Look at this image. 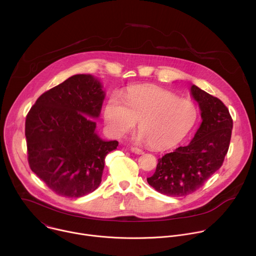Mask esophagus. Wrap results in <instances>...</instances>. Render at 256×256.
<instances>
[{
    "label": "esophagus",
    "mask_w": 256,
    "mask_h": 256,
    "mask_svg": "<svg viewBox=\"0 0 256 256\" xmlns=\"http://www.w3.org/2000/svg\"><path fill=\"white\" fill-rule=\"evenodd\" d=\"M130 151H132V153H134V154H138V155L144 153L142 150H140V149H138V148H136V147H132V148H130Z\"/></svg>",
    "instance_id": "esophagus-1"
}]
</instances>
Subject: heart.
Returning a JSON list of instances; mask_svg holds the SVG:
<instances>
[{
  "label": "heart",
  "instance_id": "b5f03b06",
  "mask_svg": "<svg viewBox=\"0 0 256 256\" xmlns=\"http://www.w3.org/2000/svg\"><path fill=\"white\" fill-rule=\"evenodd\" d=\"M124 100L112 94L105 103L103 116L108 132L122 138L136 122L138 138L155 150L169 149L184 140L194 126L198 108L188 99L153 86H132Z\"/></svg>",
  "mask_w": 256,
  "mask_h": 256
}]
</instances>
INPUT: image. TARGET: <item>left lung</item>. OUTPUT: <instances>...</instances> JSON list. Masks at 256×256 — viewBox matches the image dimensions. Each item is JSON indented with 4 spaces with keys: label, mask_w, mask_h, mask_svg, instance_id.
<instances>
[{
    "label": "left lung",
    "mask_w": 256,
    "mask_h": 256,
    "mask_svg": "<svg viewBox=\"0 0 256 256\" xmlns=\"http://www.w3.org/2000/svg\"><path fill=\"white\" fill-rule=\"evenodd\" d=\"M190 92L202 120L194 138L158 159L155 173L147 178L155 190L168 196H186L202 186L221 168L230 146L233 120L226 105L196 85Z\"/></svg>",
    "instance_id": "left-lung-1"
}]
</instances>
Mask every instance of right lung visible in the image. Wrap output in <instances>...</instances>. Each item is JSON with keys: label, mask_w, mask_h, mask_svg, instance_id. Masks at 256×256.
<instances>
[{"label": "right lung", "mask_w": 256, "mask_h": 256, "mask_svg": "<svg viewBox=\"0 0 256 256\" xmlns=\"http://www.w3.org/2000/svg\"><path fill=\"white\" fill-rule=\"evenodd\" d=\"M105 93L91 75H75L44 92L25 122L30 169L56 194L81 198L100 184L106 155L118 140L95 132Z\"/></svg>", "instance_id": "1"}]
</instances>
